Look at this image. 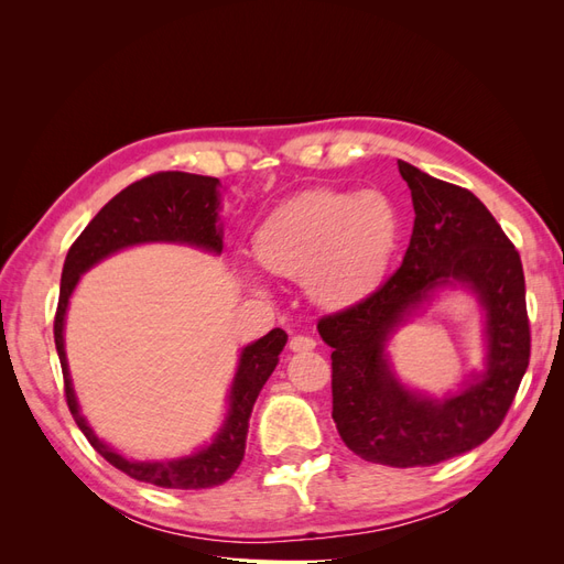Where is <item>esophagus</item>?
I'll return each instance as SVG.
<instances>
[{
  "label": "esophagus",
  "instance_id": "1",
  "mask_svg": "<svg viewBox=\"0 0 564 564\" xmlns=\"http://www.w3.org/2000/svg\"><path fill=\"white\" fill-rule=\"evenodd\" d=\"M289 348H292L294 352H308L315 348V340L311 336H292V340H289Z\"/></svg>",
  "mask_w": 564,
  "mask_h": 564
}]
</instances>
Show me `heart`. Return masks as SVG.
I'll return each mask as SVG.
<instances>
[{"mask_svg":"<svg viewBox=\"0 0 564 564\" xmlns=\"http://www.w3.org/2000/svg\"><path fill=\"white\" fill-rule=\"evenodd\" d=\"M400 245V216L383 193L308 191L272 212L253 237L259 263L305 280L313 301L344 308L367 299Z\"/></svg>","mask_w":564,"mask_h":564,"instance_id":"obj_1","label":"heart"}]
</instances>
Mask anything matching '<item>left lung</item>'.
<instances>
[{
  "instance_id": "left-lung-1",
  "label": "left lung",
  "mask_w": 564,
  "mask_h": 564,
  "mask_svg": "<svg viewBox=\"0 0 564 564\" xmlns=\"http://www.w3.org/2000/svg\"><path fill=\"white\" fill-rule=\"evenodd\" d=\"M412 191L414 230L400 270L317 332L332 352V419L346 447L392 468L435 466L482 445L513 404L529 365L524 272L516 247L466 187L398 160ZM484 308L486 367L447 397L404 387L389 362L391 336L445 288Z\"/></svg>"
}]
</instances>
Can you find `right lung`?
Wrapping results in <instances>:
<instances>
[{
	"label": "right lung",
	"instance_id": "1",
	"mask_svg": "<svg viewBox=\"0 0 564 564\" xmlns=\"http://www.w3.org/2000/svg\"><path fill=\"white\" fill-rule=\"evenodd\" d=\"M220 181L185 172H162L141 178L115 195L91 224L82 230L65 256L61 296L54 319V338L65 381V400L79 431L108 464L133 480L166 489H207L224 485L240 468L247 447L249 416L261 388L280 362L286 334L272 329L240 352V362L228 390V412L212 442L197 452L166 460H133L100 440L79 412L70 367L65 357V313L82 275L108 256L135 245H185L220 256L224 226H220Z\"/></svg>",
	"mask_w": 564,
	"mask_h": 564
}]
</instances>
